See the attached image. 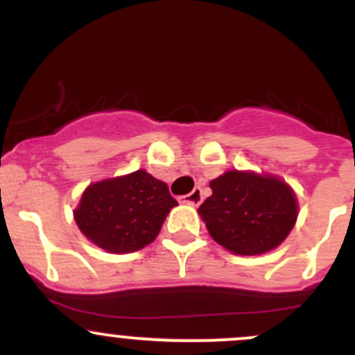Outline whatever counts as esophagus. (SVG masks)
<instances>
[{"label":"esophagus","instance_id":"esophagus-1","mask_svg":"<svg viewBox=\"0 0 355 355\" xmlns=\"http://www.w3.org/2000/svg\"><path fill=\"white\" fill-rule=\"evenodd\" d=\"M182 202H187L191 204V206H199L200 202H202V191L200 189H194V191L191 192V194L184 196V198H180Z\"/></svg>","mask_w":355,"mask_h":355}]
</instances>
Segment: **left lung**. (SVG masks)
Listing matches in <instances>:
<instances>
[{
  "label": "left lung",
  "mask_w": 355,
  "mask_h": 355,
  "mask_svg": "<svg viewBox=\"0 0 355 355\" xmlns=\"http://www.w3.org/2000/svg\"><path fill=\"white\" fill-rule=\"evenodd\" d=\"M213 194L199 206L211 237L234 254L256 256L287 239L297 220V198L273 175L230 170L211 180Z\"/></svg>",
  "instance_id": "8db88e82"
}]
</instances>
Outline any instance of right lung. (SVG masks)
Here are the masks:
<instances>
[{
	"label": "right lung",
	"mask_w": 355,
	"mask_h": 355,
	"mask_svg": "<svg viewBox=\"0 0 355 355\" xmlns=\"http://www.w3.org/2000/svg\"><path fill=\"white\" fill-rule=\"evenodd\" d=\"M177 204L164 182L137 170L89 185L73 218L92 244L125 254L151 244Z\"/></svg>",
	"instance_id": "1"
}]
</instances>
